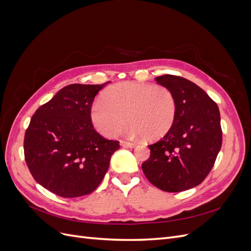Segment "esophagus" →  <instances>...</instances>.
Wrapping results in <instances>:
<instances>
[{
    "label": "esophagus",
    "mask_w": 251,
    "mask_h": 251,
    "mask_svg": "<svg viewBox=\"0 0 251 251\" xmlns=\"http://www.w3.org/2000/svg\"><path fill=\"white\" fill-rule=\"evenodd\" d=\"M120 146L124 147V148H130V149H132V148L135 147V143L128 142V141H125V140H121V141H120Z\"/></svg>",
    "instance_id": "34e87169"
}]
</instances>
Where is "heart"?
<instances>
[{"mask_svg":"<svg viewBox=\"0 0 251 251\" xmlns=\"http://www.w3.org/2000/svg\"><path fill=\"white\" fill-rule=\"evenodd\" d=\"M103 100L95 101L90 116L96 130L108 138L115 137L127 121L131 136L146 140L161 138L176 118V100L163 86L121 81L104 91Z\"/></svg>","mask_w":251,"mask_h":251,"instance_id":"heart-1","label":"heart"}]
</instances>
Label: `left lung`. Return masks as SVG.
Listing matches in <instances>:
<instances>
[{
	"label": "left lung",
	"instance_id": "1",
	"mask_svg": "<svg viewBox=\"0 0 251 251\" xmlns=\"http://www.w3.org/2000/svg\"><path fill=\"white\" fill-rule=\"evenodd\" d=\"M156 81L176 100L174 125L158 142L149 146L142 163L148 180L164 192L178 193L206 178L222 146L221 117L217 103L193 81L165 74Z\"/></svg>",
	"mask_w": 251,
	"mask_h": 251
}]
</instances>
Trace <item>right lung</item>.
Masks as SVG:
<instances>
[{
  "instance_id": "1",
  "label": "right lung",
  "mask_w": 251,
  "mask_h": 251,
  "mask_svg": "<svg viewBox=\"0 0 251 251\" xmlns=\"http://www.w3.org/2000/svg\"><path fill=\"white\" fill-rule=\"evenodd\" d=\"M102 85L73 83L37 109L25 133V160L37 183L63 198L95 191L119 142L98 134L90 110Z\"/></svg>"
}]
</instances>
